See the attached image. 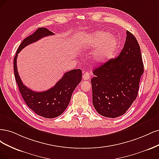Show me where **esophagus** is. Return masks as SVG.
<instances>
[{
    "mask_svg": "<svg viewBox=\"0 0 159 159\" xmlns=\"http://www.w3.org/2000/svg\"><path fill=\"white\" fill-rule=\"evenodd\" d=\"M83 79L84 80H90V74L89 72H85L83 73Z\"/></svg>",
    "mask_w": 159,
    "mask_h": 159,
    "instance_id": "obj_1",
    "label": "esophagus"
}]
</instances>
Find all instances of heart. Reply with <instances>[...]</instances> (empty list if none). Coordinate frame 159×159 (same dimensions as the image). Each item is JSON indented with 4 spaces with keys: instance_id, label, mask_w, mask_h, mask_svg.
<instances>
[{
    "instance_id": "1",
    "label": "heart",
    "mask_w": 159,
    "mask_h": 159,
    "mask_svg": "<svg viewBox=\"0 0 159 159\" xmlns=\"http://www.w3.org/2000/svg\"><path fill=\"white\" fill-rule=\"evenodd\" d=\"M98 47L93 53L94 59L98 63L105 62L114 52L117 39L107 32H96L87 36L83 43V49Z\"/></svg>"
}]
</instances>
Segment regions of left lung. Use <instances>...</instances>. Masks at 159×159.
Instances as JSON below:
<instances>
[{
    "label": "left lung",
    "instance_id": "8db88e82",
    "mask_svg": "<svg viewBox=\"0 0 159 159\" xmlns=\"http://www.w3.org/2000/svg\"><path fill=\"white\" fill-rule=\"evenodd\" d=\"M125 42L117 58L93 70V104L102 116L115 118L124 114L136 99L144 72L139 45L127 31Z\"/></svg>",
    "mask_w": 159,
    "mask_h": 159
}]
</instances>
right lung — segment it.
I'll use <instances>...</instances> for the list:
<instances>
[{"mask_svg":"<svg viewBox=\"0 0 159 159\" xmlns=\"http://www.w3.org/2000/svg\"><path fill=\"white\" fill-rule=\"evenodd\" d=\"M52 35L54 34L47 28H38L22 41L14 59L15 79L24 102L35 114L45 118H54L63 113L69 104L74 90L82 79V70L73 69L65 73L53 87L46 91L35 92L23 84L16 66L18 53L28 45Z\"/></svg>","mask_w":159,"mask_h":159,"instance_id":"obj_1","label":"right lung"}]
</instances>
